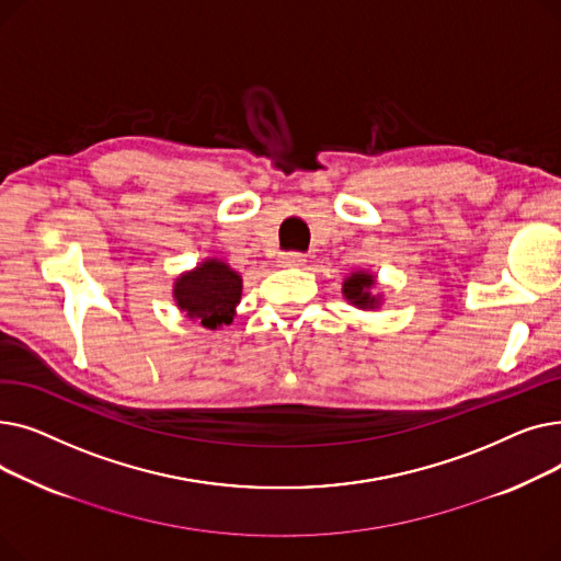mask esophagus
Returning <instances> with one entry per match:
<instances>
[{
  "label": "esophagus",
  "mask_w": 561,
  "mask_h": 561,
  "mask_svg": "<svg viewBox=\"0 0 561 561\" xmlns=\"http://www.w3.org/2000/svg\"><path fill=\"white\" fill-rule=\"evenodd\" d=\"M307 259H305V254L302 252H284L282 256H279V263L282 265H302Z\"/></svg>",
  "instance_id": "obj_1"
}]
</instances>
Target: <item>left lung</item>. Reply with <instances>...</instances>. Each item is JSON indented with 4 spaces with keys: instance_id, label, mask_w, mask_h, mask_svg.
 I'll use <instances>...</instances> for the list:
<instances>
[{
    "instance_id": "1",
    "label": "left lung",
    "mask_w": 561,
    "mask_h": 561,
    "mask_svg": "<svg viewBox=\"0 0 561 561\" xmlns=\"http://www.w3.org/2000/svg\"><path fill=\"white\" fill-rule=\"evenodd\" d=\"M373 284H375L373 275H368V273H355L350 279H345V284H343L345 298H347L352 305H357V307H362V309H373V307H377L379 300L370 293Z\"/></svg>"
}]
</instances>
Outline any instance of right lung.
Masks as SVG:
<instances>
[{"label": "right lung", "instance_id": "1", "mask_svg": "<svg viewBox=\"0 0 561 561\" xmlns=\"http://www.w3.org/2000/svg\"><path fill=\"white\" fill-rule=\"evenodd\" d=\"M241 277L227 263L209 259L197 265L193 273L176 279L174 300L188 318L216 330L231 322L233 307L241 300Z\"/></svg>", "mask_w": 561, "mask_h": 561}]
</instances>
